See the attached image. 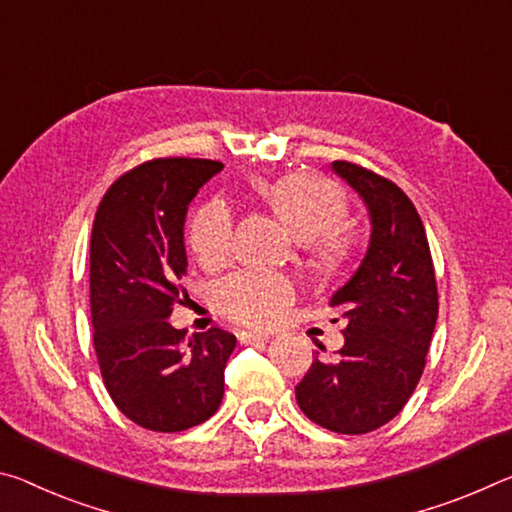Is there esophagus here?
<instances>
[{
	"instance_id": "34e87169",
	"label": "esophagus",
	"mask_w": 512,
	"mask_h": 512,
	"mask_svg": "<svg viewBox=\"0 0 512 512\" xmlns=\"http://www.w3.org/2000/svg\"><path fill=\"white\" fill-rule=\"evenodd\" d=\"M238 340L242 342V345H251V342L270 340V335L261 333V331H242V333H238Z\"/></svg>"
}]
</instances>
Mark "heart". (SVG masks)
<instances>
[{
    "mask_svg": "<svg viewBox=\"0 0 512 512\" xmlns=\"http://www.w3.org/2000/svg\"><path fill=\"white\" fill-rule=\"evenodd\" d=\"M256 192L297 240L317 242L324 254H333L340 247L338 236L331 231L345 220L347 204L329 181L311 174H286L279 179H258ZM231 236V208L222 199L201 206L190 224V247L204 265L226 261ZM290 299L292 283L279 274L236 272L215 281L211 288V301L217 311L247 326L276 322Z\"/></svg>",
    "mask_w": 512,
    "mask_h": 512,
    "instance_id": "obj_1",
    "label": "heart"
}]
</instances>
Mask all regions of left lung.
I'll return each mask as SVG.
<instances>
[{"instance_id":"8db88e82","label":"left lung","mask_w":512,"mask_h":512,"mask_svg":"<svg viewBox=\"0 0 512 512\" xmlns=\"http://www.w3.org/2000/svg\"><path fill=\"white\" fill-rule=\"evenodd\" d=\"M331 170L363 199L370 245L329 301L347 322L340 356L320 360L317 351L295 395L308 420L358 435L399 415L420 383L438 320V288L424 224L404 190L347 161H333Z\"/></svg>"}]
</instances>
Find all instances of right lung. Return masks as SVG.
Listing matches in <instances>:
<instances>
[{"mask_svg": "<svg viewBox=\"0 0 512 512\" xmlns=\"http://www.w3.org/2000/svg\"><path fill=\"white\" fill-rule=\"evenodd\" d=\"M217 161L156 158L117 179L97 208L90 238L95 351L115 406L142 429L177 433L206 422L224 397L236 335L195 333L167 322L183 304V226Z\"/></svg>", "mask_w": 512, "mask_h": 512, "instance_id": "1", "label": "right lung"}]
</instances>
